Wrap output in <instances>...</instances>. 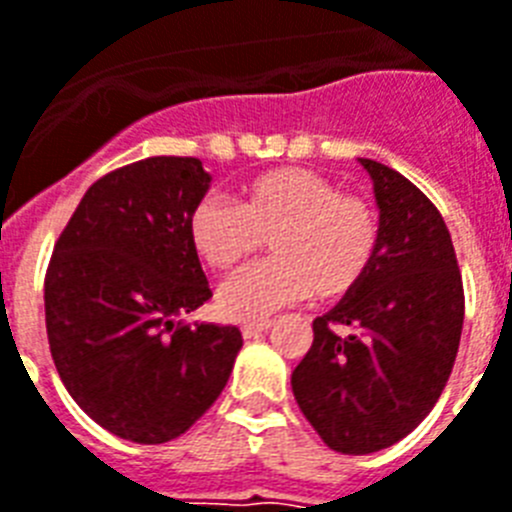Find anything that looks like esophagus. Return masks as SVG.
<instances>
[{
	"label": "esophagus",
	"instance_id": "34e87169",
	"mask_svg": "<svg viewBox=\"0 0 512 512\" xmlns=\"http://www.w3.org/2000/svg\"><path fill=\"white\" fill-rule=\"evenodd\" d=\"M268 327H271V319H260V322H244V325H241V335H244V338H257V335H263Z\"/></svg>",
	"mask_w": 512,
	"mask_h": 512
}]
</instances>
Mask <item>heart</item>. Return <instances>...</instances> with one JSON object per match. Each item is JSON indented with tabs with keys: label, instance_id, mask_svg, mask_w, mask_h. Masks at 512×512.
Returning a JSON list of instances; mask_svg holds the SVG:
<instances>
[{
	"label": "heart",
	"instance_id": "1",
	"mask_svg": "<svg viewBox=\"0 0 512 512\" xmlns=\"http://www.w3.org/2000/svg\"><path fill=\"white\" fill-rule=\"evenodd\" d=\"M187 239L209 268L230 273L271 244L268 263L247 268L217 295L228 319H255L308 295L346 298L376 263L384 220L370 198L341 193L333 179L279 166L241 185L239 206L204 198L187 220Z\"/></svg>",
	"mask_w": 512,
	"mask_h": 512
}]
</instances>
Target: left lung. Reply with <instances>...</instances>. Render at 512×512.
<instances>
[{
    "instance_id": "1",
    "label": "left lung",
    "mask_w": 512,
    "mask_h": 512,
    "mask_svg": "<svg viewBox=\"0 0 512 512\" xmlns=\"http://www.w3.org/2000/svg\"><path fill=\"white\" fill-rule=\"evenodd\" d=\"M384 239L365 282L314 319V343L292 392L319 438L341 454H373L419 427L454 368L464 287L438 206L384 163L362 158Z\"/></svg>"
}]
</instances>
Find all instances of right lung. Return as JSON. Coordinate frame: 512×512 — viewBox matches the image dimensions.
<instances>
[{
	"label": "right lung",
	"mask_w": 512,
	"mask_h": 512,
	"mask_svg": "<svg viewBox=\"0 0 512 512\" xmlns=\"http://www.w3.org/2000/svg\"><path fill=\"white\" fill-rule=\"evenodd\" d=\"M206 190L198 158L120 166L88 187L50 255L45 325L58 376L117 438H179L220 397L244 343L233 325L179 322L212 298L187 239Z\"/></svg>",
	"instance_id": "obj_1"
}]
</instances>
